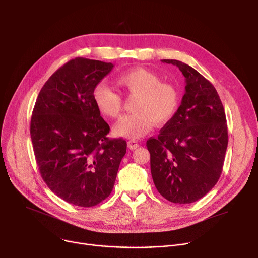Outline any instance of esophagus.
Here are the masks:
<instances>
[{
    "label": "esophagus",
    "instance_id": "obj_1",
    "mask_svg": "<svg viewBox=\"0 0 258 258\" xmlns=\"http://www.w3.org/2000/svg\"><path fill=\"white\" fill-rule=\"evenodd\" d=\"M127 146H128L130 150L134 151V150H136V148L139 146V143L136 140H130L127 142Z\"/></svg>",
    "mask_w": 258,
    "mask_h": 258
}]
</instances>
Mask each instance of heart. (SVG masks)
Segmentation results:
<instances>
[{
  "label": "heart",
  "instance_id": "b5f03b06",
  "mask_svg": "<svg viewBox=\"0 0 258 258\" xmlns=\"http://www.w3.org/2000/svg\"><path fill=\"white\" fill-rule=\"evenodd\" d=\"M117 86L128 96H136L134 113L122 117L114 126L119 137L136 139L150 133L155 123L164 125L173 118L180 105V94L172 84L162 83L159 75L145 68H132L116 79ZM93 101L98 111L108 118L122 112L120 94L110 86L98 84L93 90Z\"/></svg>",
  "mask_w": 258,
  "mask_h": 258
}]
</instances>
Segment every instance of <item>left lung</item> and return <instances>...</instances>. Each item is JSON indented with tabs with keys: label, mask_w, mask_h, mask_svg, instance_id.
<instances>
[{
	"label": "left lung",
	"mask_w": 258,
	"mask_h": 258,
	"mask_svg": "<svg viewBox=\"0 0 258 258\" xmlns=\"http://www.w3.org/2000/svg\"><path fill=\"white\" fill-rule=\"evenodd\" d=\"M162 61L177 66L186 86L173 118L157 138L146 142L152 177L162 197L189 204L208 194L221 177L228 145L227 120L209 80L180 60Z\"/></svg>",
	"instance_id": "8db88e82"
}]
</instances>
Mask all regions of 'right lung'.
<instances>
[{
    "label": "right lung",
    "instance_id": "add662e5",
    "mask_svg": "<svg viewBox=\"0 0 258 258\" xmlns=\"http://www.w3.org/2000/svg\"><path fill=\"white\" fill-rule=\"evenodd\" d=\"M114 64L76 57L40 90L30 122L39 173L51 191L80 207L111 195L126 141L108 139L110 126L93 101V90Z\"/></svg>",
    "mask_w": 258,
    "mask_h": 258
}]
</instances>
